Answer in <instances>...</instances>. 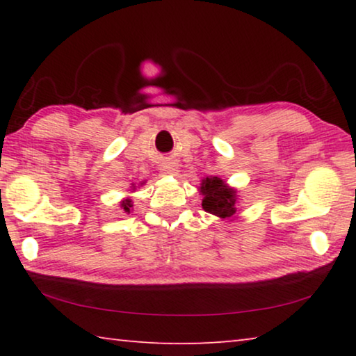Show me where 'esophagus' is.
Listing matches in <instances>:
<instances>
[{"label": "esophagus", "instance_id": "esophagus-1", "mask_svg": "<svg viewBox=\"0 0 356 356\" xmlns=\"http://www.w3.org/2000/svg\"><path fill=\"white\" fill-rule=\"evenodd\" d=\"M161 171H163L165 174H174L177 171V166L172 160H165L163 163H161Z\"/></svg>", "mask_w": 356, "mask_h": 356}]
</instances>
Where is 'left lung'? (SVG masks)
<instances>
[{
    "mask_svg": "<svg viewBox=\"0 0 356 356\" xmlns=\"http://www.w3.org/2000/svg\"><path fill=\"white\" fill-rule=\"evenodd\" d=\"M202 209L220 218H234L237 215V190L231 188L220 177H206L201 184Z\"/></svg>",
    "mask_w": 356,
    "mask_h": 356,
    "instance_id": "8db88e82",
    "label": "left lung"
}]
</instances>
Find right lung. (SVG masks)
Returning a JSON list of instances; mask_svg holds the SVG:
<instances>
[{"mask_svg": "<svg viewBox=\"0 0 356 356\" xmlns=\"http://www.w3.org/2000/svg\"><path fill=\"white\" fill-rule=\"evenodd\" d=\"M131 207H134V204H131L130 197H127V200H124V201H120V209H122L125 213H130Z\"/></svg>", "mask_w": 356, "mask_h": 356, "instance_id": "obj_1", "label": "right lung"}]
</instances>
